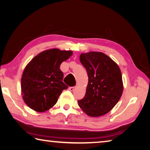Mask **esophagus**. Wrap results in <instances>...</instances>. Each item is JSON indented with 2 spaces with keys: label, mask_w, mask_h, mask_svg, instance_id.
I'll list each match as a JSON object with an SVG mask.
<instances>
[{
  "label": "esophagus",
  "mask_w": 150,
  "mask_h": 150,
  "mask_svg": "<svg viewBox=\"0 0 150 150\" xmlns=\"http://www.w3.org/2000/svg\"><path fill=\"white\" fill-rule=\"evenodd\" d=\"M75 88H76V86H72V87H69V89L70 91H74Z\"/></svg>",
  "instance_id": "esophagus-1"
}]
</instances>
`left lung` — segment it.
Segmentation results:
<instances>
[{"label": "left lung", "mask_w": 150, "mask_h": 150, "mask_svg": "<svg viewBox=\"0 0 150 150\" xmlns=\"http://www.w3.org/2000/svg\"><path fill=\"white\" fill-rule=\"evenodd\" d=\"M80 61L86 69L88 83L79 105L87 115L101 116L112 109L122 95L121 71L118 64L101 52L82 53Z\"/></svg>", "instance_id": "8db88e82"}]
</instances>
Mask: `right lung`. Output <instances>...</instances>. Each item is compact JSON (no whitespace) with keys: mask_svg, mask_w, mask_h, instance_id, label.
Wrapping results in <instances>:
<instances>
[{"mask_svg":"<svg viewBox=\"0 0 150 150\" xmlns=\"http://www.w3.org/2000/svg\"><path fill=\"white\" fill-rule=\"evenodd\" d=\"M73 54L58 49L46 50L36 55L23 71L21 78L23 98L28 107L45 112L57 103L58 97L67 86L63 83L62 62Z\"/></svg>","mask_w":150,"mask_h":150,"instance_id":"1","label":"right lung"}]
</instances>
